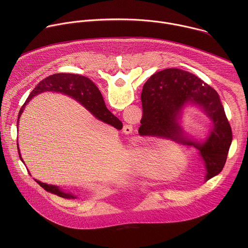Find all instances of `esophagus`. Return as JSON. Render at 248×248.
Instances as JSON below:
<instances>
[{
  "label": "esophagus",
  "mask_w": 248,
  "mask_h": 248,
  "mask_svg": "<svg viewBox=\"0 0 248 248\" xmlns=\"http://www.w3.org/2000/svg\"><path fill=\"white\" fill-rule=\"evenodd\" d=\"M125 134H128V133H131L132 131V126L131 125H126L124 127V130H123Z\"/></svg>",
  "instance_id": "1"
}]
</instances>
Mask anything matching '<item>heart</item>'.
<instances>
[{"label": "heart", "mask_w": 248, "mask_h": 248, "mask_svg": "<svg viewBox=\"0 0 248 248\" xmlns=\"http://www.w3.org/2000/svg\"><path fill=\"white\" fill-rule=\"evenodd\" d=\"M178 163V159L172 153L165 152L164 149L154 143L136 148L130 159V164L134 170L150 176L158 174L162 164L176 167Z\"/></svg>", "instance_id": "obj_1"}]
</instances>
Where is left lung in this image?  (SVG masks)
<instances>
[{
    "mask_svg": "<svg viewBox=\"0 0 248 248\" xmlns=\"http://www.w3.org/2000/svg\"><path fill=\"white\" fill-rule=\"evenodd\" d=\"M143 115L141 126L150 134L193 146L206 169L205 182L223 170L232 133L220 97L215 89L193 74L179 68H167L153 75L141 93ZM187 105H195L210 120L207 137L202 141L189 139L179 124Z\"/></svg>",
    "mask_w": 248,
    "mask_h": 248,
    "instance_id": "left-lung-1",
    "label": "left lung"
}]
</instances>
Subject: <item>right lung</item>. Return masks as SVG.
<instances>
[{"instance_id":"1","label":"right lung","mask_w":248,"mask_h":248,"mask_svg":"<svg viewBox=\"0 0 248 248\" xmlns=\"http://www.w3.org/2000/svg\"><path fill=\"white\" fill-rule=\"evenodd\" d=\"M44 92H57V93H62L63 95H67L68 97L75 99L77 102L82 105L83 107L87 111H89L96 119L113 125L117 129H122L123 127L122 122L117 117H115L107 109V107H106L102 94L98 89V87L93 83V81H91L89 78L85 77H82L79 75H74V74H55L46 78L42 81H40L37 84V86L35 87L33 91L29 94L25 103L20 108L18 118H17V125L19 123V118L23 113L27 103L31 99H33L35 96H37ZM16 144H17L19 158L22 160L21 154L19 151L18 142ZM27 171L29 172V170ZM35 181H36L37 184L41 186L45 190L51 193H54L60 197L66 198V199L78 198V196L74 195L73 193L63 191L57 186L47 185L37 180Z\"/></svg>"}]
</instances>
